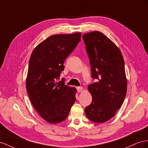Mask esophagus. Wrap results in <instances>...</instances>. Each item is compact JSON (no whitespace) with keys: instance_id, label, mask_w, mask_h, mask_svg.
<instances>
[{"instance_id":"esophagus-1","label":"esophagus","mask_w":148,"mask_h":148,"mask_svg":"<svg viewBox=\"0 0 148 148\" xmlns=\"http://www.w3.org/2000/svg\"><path fill=\"white\" fill-rule=\"evenodd\" d=\"M76 88H77V90L78 92H82V90H83V88H82V87H77Z\"/></svg>"}]
</instances>
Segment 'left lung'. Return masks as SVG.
Returning <instances> with one entry per match:
<instances>
[{
    "instance_id": "obj_1",
    "label": "left lung",
    "mask_w": 148,
    "mask_h": 148,
    "mask_svg": "<svg viewBox=\"0 0 148 148\" xmlns=\"http://www.w3.org/2000/svg\"><path fill=\"white\" fill-rule=\"evenodd\" d=\"M93 79L88 86L92 103L85 108L87 117L103 123L115 115L127 92L124 61L119 49L103 33L94 31L82 36Z\"/></svg>"
}]
</instances>
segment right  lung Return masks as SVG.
<instances>
[{
	"label": "right lung",
	"mask_w": 148,
	"mask_h": 148,
	"mask_svg": "<svg viewBox=\"0 0 148 148\" xmlns=\"http://www.w3.org/2000/svg\"><path fill=\"white\" fill-rule=\"evenodd\" d=\"M81 34H56L38 44L29 63L26 89L34 108L51 124L62 122L75 101V88L58 82L64 60L81 40Z\"/></svg>",
	"instance_id": "obj_1"
}]
</instances>
